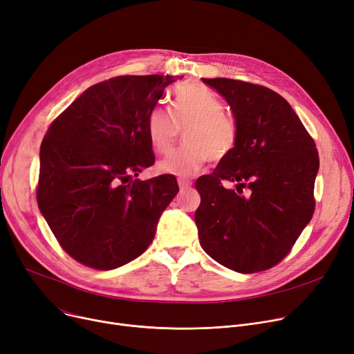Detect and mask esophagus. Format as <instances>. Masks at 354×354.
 Masks as SVG:
<instances>
[{
    "label": "esophagus",
    "mask_w": 354,
    "mask_h": 354,
    "mask_svg": "<svg viewBox=\"0 0 354 354\" xmlns=\"http://www.w3.org/2000/svg\"><path fill=\"white\" fill-rule=\"evenodd\" d=\"M178 183H179V189H180L182 192L191 189V187H192V182H189V180H185V179H179V180H178Z\"/></svg>",
    "instance_id": "obj_1"
}]
</instances>
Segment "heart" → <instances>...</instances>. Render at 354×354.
<instances>
[{
  "label": "heart",
  "mask_w": 354,
  "mask_h": 354,
  "mask_svg": "<svg viewBox=\"0 0 354 354\" xmlns=\"http://www.w3.org/2000/svg\"><path fill=\"white\" fill-rule=\"evenodd\" d=\"M146 129L152 146L163 155L172 152L180 129H185V146L158 165L162 174L180 178L196 174L208 159L219 162L230 158L239 139L236 122L224 115V103L199 83L176 87L174 113L165 106H155Z\"/></svg>",
  "instance_id": "1"
}]
</instances>
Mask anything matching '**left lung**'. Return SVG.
<instances>
[{
	"instance_id": "obj_1",
	"label": "left lung",
	"mask_w": 354,
	"mask_h": 354,
	"mask_svg": "<svg viewBox=\"0 0 354 354\" xmlns=\"http://www.w3.org/2000/svg\"><path fill=\"white\" fill-rule=\"evenodd\" d=\"M227 100L239 129L234 153L195 182L199 243L236 272L264 271L290 252L314 212L319 152L278 93L232 79H202ZM234 181L236 189L220 183Z\"/></svg>"
}]
</instances>
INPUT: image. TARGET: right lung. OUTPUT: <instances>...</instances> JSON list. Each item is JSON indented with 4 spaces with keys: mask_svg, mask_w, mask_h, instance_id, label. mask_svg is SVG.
Returning <instances> with one entry per match:
<instances>
[{
    "mask_svg": "<svg viewBox=\"0 0 354 354\" xmlns=\"http://www.w3.org/2000/svg\"><path fill=\"white\" fill-rule=\"evenodd\" d=\"M180 76H120L84 90L48 127L37 202L63 250L96 270L133 261L179 192L174 175L138 179L155 163L147 116Z\"/></svg>",
    "mask_w": 354,
    "mask_h": 354,
    "instance_id": "right-lung-1",
    "label": "right lung"
}]
</instances>
